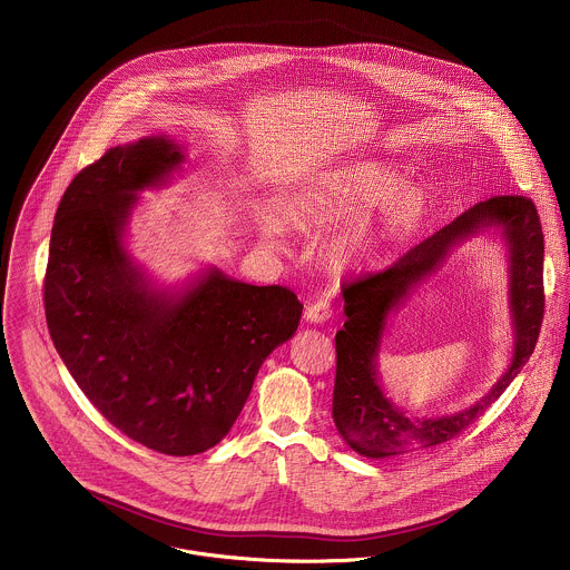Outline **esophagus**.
Masks as SVG:
<instances>
[{
    "label": "esophagus",
    "mask_w": 570,
    "mask_h": 570,
    "mask_svg": "<svg viewBox=\"0 0 570 570\" xmlns=\"http://www.w3.org/2000/svg\"><path fill=\"white\" fill-rule=\"evenodd\" d=\"M331 314H333V309H331V305L326 303V301H318V303H312L307 309H305V318L309 321V323H325L331 318Z\"/></svg>",
    "instance_id": "1"
}]
</instances>
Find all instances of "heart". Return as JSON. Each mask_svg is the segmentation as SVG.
Here are the masks:
<instances>
[{
  "instance_id": "b5f03b06",
  "label": "heart",
  "mask_w": 570,
  "mask_h": 570,
  "mask_svg": "<svg viewBox=\"0 0 570 570\" xmlns=\"http://www.w3.org/2000/svg\"><path fill=\"white\" fill-rule=\"evenodd\" d=\"M402 175L377 163H346L316 173L294 197L292 215L305 226H342L362 219L384 206V222L391 235L406 237L423 217L425 197L419 188H402ZM263 235L278 244L285 224L276 213H265ZM368 239L364 233H346L328 245V261L340 267L353 265Z\"/></svg>"
}]
</instances>
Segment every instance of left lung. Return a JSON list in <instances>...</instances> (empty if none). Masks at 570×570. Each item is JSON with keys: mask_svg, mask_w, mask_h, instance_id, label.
I'll list each match as a JSON object with an SVG mask.
<instances>
[{"mask_svg": "<svg viewBox=\"0 0 570 570\" xmlns=\"http://www.w3.org/2000/svg\"><path fill=\"white\" fill-rule=\"evenodd\" d=\"M488 225L503 228L510 247V302L517 328L514 360L508 373L474 407L436 420H410L385 400L374 357L385 316L426 277L452 244ZM346 323L335 333L333 423L362 456L389 459L432 448L459 436L513 382L531 357L544 318V235L531 197L495 195L459 215L432 237L410 247L391 267L342 285Z\"/></svg>", "mask_w": 570, "mask_h": 570, "instance_id": "obj_1", "label": "left lung"}]
</instances>
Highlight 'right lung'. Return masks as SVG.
<instances>
[{
	"label": "right lung",
	"mask_w": 570,
	"mask_h": 570,
	"mask_svg": "<svg viewBox=\"0 0 570 570\" xmlns=\"http://www.w3.org/2000/svg\"><path fill=\"white\" fill-rule=\"evenodd\" d=\"M181 160L154 136L85 166L57 208L43 278L50 337L85 397L168 456L206 452L230 432L261 364L303 314L289 287L219 269L177 296L149 287L122 245L125 224L136 193Z\"/></svg>",
	"instance_id": "right-lung-1"
}]
</instances>
